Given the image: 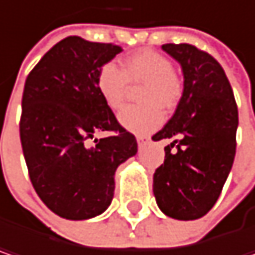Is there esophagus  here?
Returning a JSON list of instances; mask_svg holds the SVG:
<instances>
[{"label": "esophagus", "instance_id": "esophagus-1", "mask_svg": "<svg viewBox=\"0 0 255 255\" xmlns=\"http://www.w3.org/2000/svg\"><path fill=\"white\" fill-rule=\"evenodd\" d=\"M149 141H150V137H146V135H138V137H137V143H138L140 147L144 146V144H147Z\"/></svg>", "mask_w": 255, "mask_h": 255}]
</instances>
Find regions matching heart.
<instances>
[{
  "mask_svg": "<svg viewBox=\"0 0 255 255\" xmlns=\"http://www.w3.org/2000/svg\"><path fill=\"white\" fill-rule=\"evenodd\" d=\"M129 83H144L140 92L143 105H129L118 114V123L132 134L144 135L163 123V109L172 111L182 99L184 81L166 55L153 49H138L123 59V71L112 62L104 64L96 86L106 106L120 109Z\"/></svg>",
  "mask_w": 255,
  "mask_h": 255,
  "instance_id": "1",
  "label": "heart"
}]
</instances>
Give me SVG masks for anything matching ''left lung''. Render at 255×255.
I'll return each mask as SVG.
<instances>
[{
    "label": "left lung",
    "mask_w": 255,
    "mask_h": 255,
    "mask_svg": "<svg viewBox=\"0 0 255 255\" xmlns=\"http://www.w3.org/2000/svg\"><path fill=\"white\" fill-rule=\"evenodd\" d=\"M162 49L181 65L184 95L172 118L151 137L174 138L153 175V194L166 216L196 220L215 206L232 169L238 108L223 68L212 55L188 43H166Z\"/></svg>",
    "instance_id": "left-lung-1"
}]
</instances>
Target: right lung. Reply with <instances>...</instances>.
Returning <instances> with one entry per match:
<instances>
[{
	"mask_svg": "<svg viewBox=\"0 0 255 255\" xmlns=\"http://www.w3.org/2000/svg\"><path fill=\"white\" fill-rule=\"evenodd\" d=\"M123 48L68 36L26 79L20 140L37 196L55 215L84 220L102 215L115 191V172L135 156L137 140L121 127L96 86L99 68ZM116 135L88 138L96 132Z\"/></svg>",
	"mask_w": 255,
	"mask_h": 255,
	"instance_id": "add662e5",
	"label": "right lung"
}]
</instances>
